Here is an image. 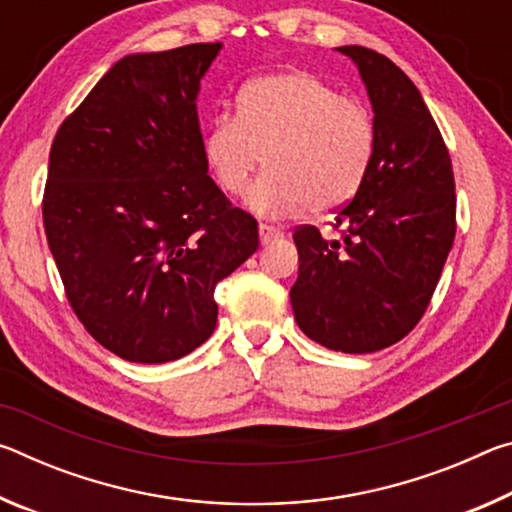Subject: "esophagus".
Segmentation results:
<instances>
[{
	"mask_svg": "<svg viewBox=\"0 0 512 512\" xmlns=\"http://www.w3.org/2000/svg\"><path fill=\"white\" fill-rule=\"evenodd\" d=\"M284 232L280 228H275V225H268V223H259V239H262V244H271V241L282 239Z\"/></svg>",
	"mask_w": 512,
	"mask_h": 512,
	"instance_id": "1",
	"label": "esophagus"
}]
</instances>
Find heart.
<instances>
[{"instance_id":"obj_1","label":"heart","mask_w":512,"mask_h":512,"mask_svg":"<svg viewBox=\"0 0 512 512\" xmlns=\"http://www.w3.org/2000/svg\"><path fill=\"white\" fill-rule=\"evenodd\" d=\"M375 144V119L359 99L305 69H287L241 88L237 115L212 121L203 155L232 198L250 192L264 155L268 173L250 198L259 214H325L359 192Z\"/></svg>"}]
</instances>
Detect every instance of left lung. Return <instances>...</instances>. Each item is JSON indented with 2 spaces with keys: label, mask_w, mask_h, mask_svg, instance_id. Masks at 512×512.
I'll return each instance as SVG.
<instances>
[{
  "label": "left lung",
  "mask_w": 512,
  "mask_h": 512,
  "mask_svg": "<svg viewBox=\"0 0 512 512\" xmlns=\"http://www.w3.org/2000/svg\"><path fill=\"white\" fill-rule=\"evenodd\" d=\"M375 112V158L336 214L343 239L314 225L293 232L298 280L291 307L311 341L345 354L384 350L418 325L456 235L449 151L420 90L393 60L348 45Z\"/></svg>",
  "instance_id": "left-lung-1"
}]
</instances>
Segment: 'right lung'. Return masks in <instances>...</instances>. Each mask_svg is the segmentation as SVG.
I'll list each match as a JSON object with an SVG mask.
<instances>
[{
    "instance_id": "right-lung-1",
    "label": "right lung",
    "mask_w": 512,
    "mask_h": 512,
    "mask_svg": "<svg viewBox=\"0 0 512 512\" xmlns=\"http://www.w3.org/2000/svg\"><path fill=\"white\" fill-rule=\"evenodd\" d=\"M221 47L124 56L51 144L49 250L83 327L126 361L210 339L214 287L259 246L257 221L207 176L196 99Z\"/></svg>"
}]
</instances>
